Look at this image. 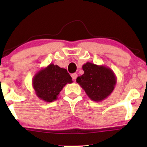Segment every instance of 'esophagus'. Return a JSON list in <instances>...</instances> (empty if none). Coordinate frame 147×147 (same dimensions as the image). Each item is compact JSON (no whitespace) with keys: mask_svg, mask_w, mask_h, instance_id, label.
<instances>
[{"mask_svg":"<svg viewBox=\"0 0 147 147\" xmlns=\"http://www.w3.org/2000/svg\"><path fill=\"white\" fill-rule=\"evenodd\" d=\"M71 76L72 79H73L74 80H76V78H77V77H78V75H77V74L74 73V74H72L71 75Z\"/></svg>","mask_w":147,"mask_h":147,"instance_id":"1","label":"esophagus"}]
</instances>
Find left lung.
Masks as SVG:
<instances>
[{
	"label": "left lung",
	"instance_id": "left-lung-1",
	"mask_svg": "<svg viewBox=\"0 0 147 147\" xmlns=\"http://www.w3.org/2000/svg\"><path fill=\"white\" fill-rule=\"evenodd\" d=\"M82 69L84 73L77 78L76 82L90 99L101 102L111 94L117 79L110 68L87 62L82 66Z\"/></svg>",
	"mask_w": 147,
	"mask_h": 147
}]
</instances>
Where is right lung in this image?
<instances>
[{"label":"right lung","mask_w":147,"mask_h":147,"mask_svg":"<svg viewBox=\"0 0 147 147\" xmlns=\"http://www.w3.org/2000/svg\"><path fill=\"white\" fill-rule=\"evenodd\" d=\"M72 82V78L67 69L53 63L40 69L32 80L36 95L39 99L47 102L57 100L64 86Z\"/></svg>","instance_id":"1"}]
</instances>
